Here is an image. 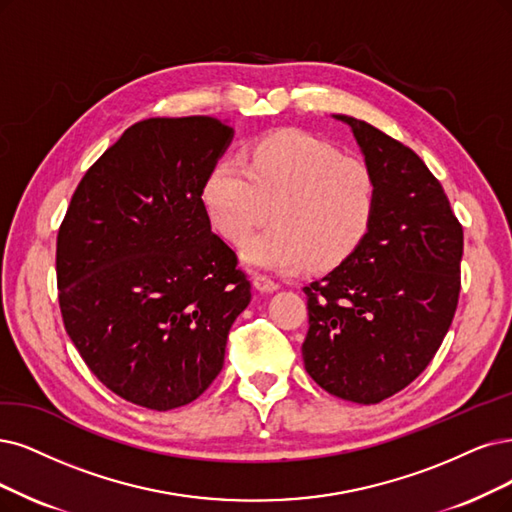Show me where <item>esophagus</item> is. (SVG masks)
<instances>
[{
    "label": "esophagus",
    "mask_w": 512,
    "mask_h": 512,
    "mask_svg": "<svg viewBox=\"0 0 512 512\" xmlns=\"http://www.w3.org/2000/svg\"><path fill=\"white\" fill-rule=\"evenodd\" d=\"M253 285H255V289H257L259 293H274V291L280 289V285H278L276 280H272L270 276H261V274H257V276L253 278Z\"/></svg>",
    "instance_id": "34e87169"
}]
</instances>
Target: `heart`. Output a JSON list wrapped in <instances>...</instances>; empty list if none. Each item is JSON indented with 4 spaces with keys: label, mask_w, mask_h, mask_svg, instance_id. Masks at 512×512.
Masks as SVG:
<instances>
[{
    "label": "heart",
    "mask_w": 512,
    "mask_h": 512,
    "mask_svg": "<svg viewBox=\"0 0 512 512\" xmlns=\"http://www.w3.org/2000/svg\"><path fill=\"white\" fill-rule=\"evenodd\" d=\"M202 204L217 232L238 244L272 210L275 223L244 242L255 268L295 274L342 263L367 234L375 179L358 158L299 130L263 137L246 164L221 158L202 187Z\"/></svg>",
    "instance_id": "1"
}]
</instances>
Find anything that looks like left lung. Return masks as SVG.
Segmentation results:
<instances>
[{
  "mask_svg": "<svg viewBox=\"0 0 512 512\" xmlns=\"http://www.w3.org/2000/svg\"><path fill=\"white\" fill-rule=\"evenodd\" d=\"M344 122L375 179V208L361 244L304 289L310 329L301 346L312 380L358 405L409 386L456 314L462 225L420 156L386 132Z\"/></svg>",
  "mask_w": 512,
  "mask_h": 512,
  "instance_id": "obj_1",
  "label": "left lung"
}]
</instances>
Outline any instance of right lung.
Returning <instances> with one entry per match:
<instances>
[{
    "label": "right lung",
    "instance_id": "right-lung-1",
    "mask_svg": "<svg viewBox=\"0 0 512 512\" xmlns=\"http://www.w3.org/2000/svg\"><path fill=\"white\" fill-rule=\"evenodd\" d=\"M234 139L206 116L132 124L94 162L56 240L65 329L122 399L168 411L223 369L251 282L211 230L202 187Z\"/></svg>",
    "mask_w": 512,
    "mask_h": 512
}]
</instances>
